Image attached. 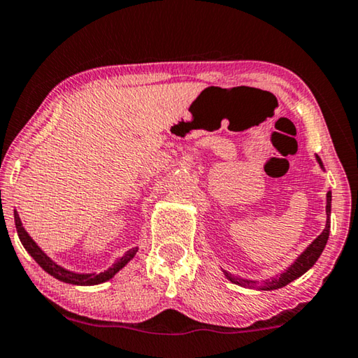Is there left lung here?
Instances as JSON below:
<instances>
[{
  "label": "left lung",
  "instance_id": "obj_1",
  "mask_svg": "<svg viewBox=\"0 0 358 358\" xmlns=\"http://www.w3.org/2000/svg\"><path fill=\"white\" fill-rule=\"evenodd\" d=\"M317 162H319V166L323 169V164L320 161L319 156H315ZM330 215H331V191L327 192V224H325V229L322 231V234L317 237V239L310 243V245L306 248V250L299 255V257L294 259V263L288 266V268L282 272L279 277H272V279L268 280H263V283H259L257 280H248V279H242V277H237L234 274H231L228 271H223L226 279L231 280L232 283H236V285L239 287H245V288H258V290H277V288H282L288 285V283L296 280L298 277H301L304 272H308L312 266L315 264V261L320 258V255L323 252V248H325L327 242H328V236H330Z\"/></svg>",
  "mask_w": 358,
  "mask_h": 358
}]
</instances>
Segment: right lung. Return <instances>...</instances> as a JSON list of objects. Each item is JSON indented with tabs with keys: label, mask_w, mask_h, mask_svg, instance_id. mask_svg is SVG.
Returning <instances> with one entry per match:
<instances>
[{
	"label": "right lung",
	"mask_w": 358,
	"mask_h": 358,
	"mask_svg": "<svg viewBox=\"0 0 358 358\" xmlns=\"http://www.w3.org/2000/svg\"><path fill=\"white\" fill-rule=\"evenodd\" d=\"M14 221H15L17 234H19L22 245H24L25 250L31 255L33 259H35L36 263L48 272V274L55 277L57 280L65 282V283H73V285H99V283H103L106 280L113 279L116 272L121 271L124 266H126L129 261L135 257V253L138 252L137 247L130 248L129 252L124 253L121 258H117L115 263H113L111 268H108L103 272H99V274L97 272H92V274H79V272H73L62 268L60 264H57L55 261L50 259L48 255L38 247V243L31 239L30 234H28L24 226H22L20 217L15 210H14Z\"/></svg>",
	"instance_id": "right-lung-1"
}]
</instances>
